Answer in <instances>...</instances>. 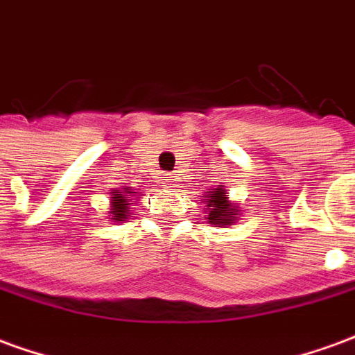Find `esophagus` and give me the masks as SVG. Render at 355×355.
Returning <instances> with one entry per match:
<instances>
[{"instance_id":"esophagus-1","label":"esophagus","mask_w":355,"mask_h":355,"mask_svg":"<svg viewBox=\"0 0 355 355\" xmlns=\"http://www.w3.org/2000/svg\"><path fill=\"white\" fill-rule=\"evenodd\" d=\"M175 180H177V178L173 177V175H171V173H167V175H165V177H163V182H167V184H171V182H175Z\"/></svg>"}]
</instances>
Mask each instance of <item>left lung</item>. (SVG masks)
Wrapping results in <instances>:
<instances>
[{
	"label": "left lung",
	"instance_id": "8db88e82",
	"mask_svg": "<svg viewBox=\"0 0 355 355\" xmlns=\"http://www.w3.org/2000/svg\"><path fill=\"white\" fill-rule=\"evenodd\" d=\"M209 207L207 218L211 224H220V226H230L232 220L238 215V209L232 207L226 200V192L223 188H215L213 192H209V201H205Z\"/></svg>",
	"mask_w": 355,
	"mask_h": 355
}]
</instances>
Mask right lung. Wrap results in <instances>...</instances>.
<instances>
[{
  "label": "right lung",
  "instance_id": "right-lung-1",
  "mask_svg": "<svg viewBox=\"0 0 355 355\" xmlns=\"http://www.w3.org/2000/svg\"><path fill=\"white\" fill-rule=\"evenodd\" d=\"M125 193H135L131 192V190H125V192H114L112 196H114V200H112V207H114V211H112V220H123V218H127V213H129V203H127V198H125Z\"/></svg>",
  "mask_w": 355,
  "mask_h": 355
}]
</instances>
